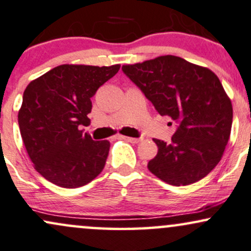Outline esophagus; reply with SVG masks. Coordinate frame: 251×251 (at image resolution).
<instances>
[{
  "instance_id": "34e87169",
  "label": "esophagus",
  "mask_w": 251,
  "mask_h": 251,
  "mask_svg": "<svg viewBox=\"0 0 251 251\" xmlns=\"http://www.w3.org/2000/svg\"><path fill=\"white\" fill-rule=\"evenodd\" d=\"M122 138L124 139V140L128 141V143H132V144H138V143H140V140H141L140 138H131V137H125V135H123Z\"/></svg>"
}]
</instances>
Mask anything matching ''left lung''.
<instances>
[{
    "instance_id": "1",
    "label": "left lung",
    "mask_w": 251,
    "mask_h": 251,
    "mask_svg": "<svg viewBox=\"0 0 251 251\" xmlns=\"http://www.w3.org/2000/svg\"><path fill=\"white\" fill-rule=\"evenodd\" d=\"M127 76L161 116L177 124L170 144L153 139L158 154L149 170L173 186H186L209 174L230 137L232 106L212 70L176 56H160L123 65Z\"/></svg>"
}]
</instances>
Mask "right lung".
Returning a JSON list of instances; mask_svg holds the SVG:
<instances>
[{
	"instance_id": "right-lung-1",
	"label": "right lung",
	"mask_w": 251,
	"mask_h": 251,
	"mask_svg": "<svg viewBox=\"0 0 251 251\" xmlns=\"http://www.w3.org/2000/svg\"><path fill=\"white\" fill-rule=\"evenodd\" d=\"M120 65L63 64L30 81L23 93L19 125L35 170L63 188L91 182L106 162L110 141L83 133L91 98Z\"/></svg>"
}]
</instances>
